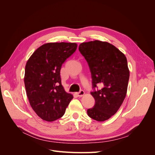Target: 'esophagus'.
Returning a JSON list of instances; mask_svg holds the SVG:
<instances>
[{
  "instance_id": "obj_1",
  "label": "esophagus",
  "mask_w": 155,
  "mask_h": 155,
  "mask_svg": "<svg viewBox=\"0 0 155 155\" xmlns=\"http://www.w3.org/2000/svg\"><path fill=\"white\" fill-rule=\"evenodd\" d=\"M84 94H85V92H84V91H83V90H81L79 92L77 93V95L78 97H81Z\"/></svg>"
}]
</instances>
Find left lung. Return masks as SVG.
Returning a JSON list of instances; mask_svg holds the SVG:
<instances>
[{
  "label": "left lung",
  "instance_id": "1",
  "mask_svg": "<svg viewBox=\"0 0 155 155\" xmlns=\"http://www.w3.org/2000/svg\"><path fill=\"white\" fill-rule=\"evenodd\" d=\"M79 50L91 70L95 100L94 107L87 110L93 120L103 121L116 113L127 91L129 70L125 55L107 42L94 41L79 45ZM101 84L100 90H95Z\"/></svg>",
  "mask_w": 155,
  "mask_h": 155
}]
</instances>
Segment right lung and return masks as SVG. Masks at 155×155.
Returning a JSON list of instances; mask_svg holds the SVG:
<instances>
[{
  "label": "right lung",
  "instance_id": "add662e5",
  "mask_svg": "<svg viewBox=\"0 0 155 155\" xmlns=\"http://www.w3.org/2000/svg\"><path fill=\"white\" fill-rule=\"evenodd\" d=\"M76 43H49L41 46L28 60L25 85L30 104L37 116L53 121L64 115L73 96L61 85L63 63L77 48Z\"/></svg>",
  "mask_w": 155,
  "mask_h": 155
}]
</instances>
